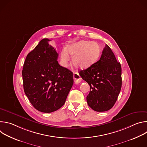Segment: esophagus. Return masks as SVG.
<instances>
[{
	"instance_id": "34e87169",
	"label": "esophagus",
	"mask_w": 147,
	"mask_h": 147,
	"mask_svg": "<svg viewBox=\"0 0 147 147\" xmlns=\"http://www.w3.org/2000/svg\"><path fill=\"white\" fill-rule=\"evenodd\" d=\"M73 78H74V82H75V84H79L81 81V78L80 77L79 74L77 72L74 73Z\"/></svg>"
}]
</instances>
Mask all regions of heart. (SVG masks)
<instances>
[{
  "instance_id": "obj_1",
  "label": "heart",
  "mask_w": 147,
  "mask_h": 147,
  "mask_svg": "<svg viewBox=\"0 0 147 147\" xmlns=\"http://www.w3.org/2000/svg\"><path fill=\"white\" fill-rule=\"evenodd\" d=\"M73 57V66L80 69L90 67L97 61L100 55L99 46L90 41L81 40L68 45L60 53V58L63 66H66Z\"/></svg>"
}]
</instances>
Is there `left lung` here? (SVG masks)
I'll return each mask as SVG.
<instances>
[{
  "label": "left lung",
  "instance_id": "8db88e82",
  "mask_svg": "<svg viewBox=\"0 0 147 147\" xmlns=\"http://www.w3.org/2000/svg\"><path fill=\"white\" fill-rule=\"evenodd\" d=\"M79 74L90 86L88 106L96 112L111 109L117 100L122 81L120 63L110 47L106 45L100 59Z\"/></svg>",
  "mask_w": 147,
  "mask_h": 147
}]
</instances>
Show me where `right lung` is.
Here are the masks:
<instances>
[{
	"label": "right lung",
	"instance_id": "obj_1",
	"mask_svg": "<svg viewBox=\"0 0 147 147\" xmlns=\"http://www.w3.org/2000/svg\"><path fill=\"white\" fill-rule=\"evenodd\" d=\"M47 38L42 39L26 59L22 71L23 87L32 106L51 113L65 104L73 84V74L59 65L58 53Z\"/></svg>",
	"mask_w": 147,
	"mask_h": 147
}]
</instances>
